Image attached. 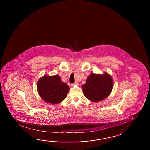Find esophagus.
I'll return each instance as SVG.
<instances>
[{
    "label": "esophagus",
    "instance_id": "esophagus-1",
    "mask_svg": "<svg viewBox=\"0 0 150 150\" xmlns=\"http://www.w3.org/2000/svg\"><path fill=\"white\" fill-rule=\"evenodd\" d=\"M78 85V83L76 82V83H72V84H71V86H72V87H74V85Z\"/></svg>",
    "mask_w": 150,
    "mask_h": 150
}]
</instances>
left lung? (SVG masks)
<instances>
[{
    "instance_id": "left-lung-1",
    "label": "left lung",
    "mask_w": 150,
    "mask_h": 150,
    "mask_svg": "<svg viewBox=\"0 0 150 150\" xmlns=\"http://www.w3.org/2000/svg\"><path fill=\"white\" fill-rule=\"evenodd\" d=\"M113 79L107 72L96 74L91 73L88 76L86 83L83 85L84 96L92 102H98L105 100L112 92Z\"/></svg>"
}]
</instances>
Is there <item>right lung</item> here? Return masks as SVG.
<instances>
[{"instance_id":"obj_1","label":"right lung","mask_w":150,"mask_h":150,"mask_svg":"<svg viewBox=\"0 0 150 150\" xmlns=\"http://www.w3.org/2000/svg\"><path fill=\"white\" fill-rule=\"evenodd\" d=\"M37 88L39 96L45 101L53 105L63 101L67 96L70 87L61 80L58 74L45 75L38 80Z\"/></svg>"}]
</instances>
